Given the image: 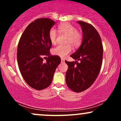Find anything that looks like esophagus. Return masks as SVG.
I'll use <instances>...</instances> for the list:
<instances>
[{
  "mask_svg": "<svg viewBox=\"0 0 121 121\" xmlns=\"http://www.w3.org/2000/svg\"><path fill=\"white\" fill-rule=\"evenodd\" d=\"M61 63H64L65 60L63 59H61Z\"/></svg>",
  "mask_w": 121,
  "mask_h": 121,
  "instance_id": "34e87169",
  "label": "esophagus"
}]
</instances>
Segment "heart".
I'll return each instance as SVG.
<instances>
[{"label":"heart","mask_w":121,"mask_h":121,"mask_svg":"<svg viewBox=\"0 0 121 121\" xmlns=\"http://www.w3.org/2000/svg\"><path fill=\"white\" fill-rule=\"evenodd\" d=\"M58 28L60 32L68 35L66 43H70L74 47L78 46L81 44L82 40V35L74 26L69 23H64L59 24ZM48 37L52 44H55L56 43L57 32L55 28H51L49 30ZM72 49V46L70 44L58 45L52 49V53L54 55L63 57L71 52Z\"/></svg>","instance_id":"heart-1"}]
</instances>
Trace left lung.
Masks as SVG:
<instances>
[{"mask_svg": "<svg viewBox=\"0 0 121 121\" xmlns=\"http://www.w3.org/2000/svg\"><path fill=\"white\" fill-rule=\"evenodd\" d=\"M77 23L82 28V42L70 57L80 62H65L68 66L66 72L67 86L72 91L79 93L91 86L99 74L103 58V46L100 36L92 25L82 21Z\"/></svg>", "mask_w": 121, "mask_h": 121, "instance_id": "left-lung-1", "label": "left lung"}]
</instances>
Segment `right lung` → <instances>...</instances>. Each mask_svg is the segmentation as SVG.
I'll return each instance as SVG.
<instances>
[{
	"label": "right lung",
	"instance_id": "1",
	"mask_svg": "<svg viewBox=\"0 0 121 121\" xmlns=\"http://www.w3.org/2000/svg\"><path fill=\"white\" fill-rule=\"evenodd\" d=\"M55 24L48 18L36 19L27 26L18 44L17 59L21 74L27 84L37 91L51 85L61 62L59 56L51 55L49 51L52 43L48 32ZM43 56H47L45 62Z\"/></svg>",
	"mask_w": 121,
	"mask_h": 121
}]
</instances>
